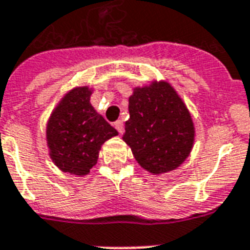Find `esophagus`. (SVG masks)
<instances>
[{
	"instance_id": "obj_1",
	"label": "esophagus",
	"mask_w": 250,
	"mask_h": 250,
	"mask_svg": "<svg viewBox=\"0 0 250 250\" xmlns=\"http://www.w3.org/2000/svg\"><path fill=\"white\" fill-rule=\"evenodd\" d=\"M114 127L117 128V131L119 132V133H123V131H125V125H123V121H117L114 123Z\"/></svg>"
}]
</instances>
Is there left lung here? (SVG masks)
<instances>
[{"instance_id": "1", "label": "left lung", "mask_w": 250, "mask_h": 250, "mask_svg": "<svg viewBox=\"0 0 250 250\" xmlns=\"http://www.w3.org/2000/svg\"><path fill=\"white\" fill-rule=\"evenodd\" d=\"M128 110L123 140L144 169L159 174L184 163L195 129L188 107L169 83L136 87Z\"/></svg>"}]
</instances>
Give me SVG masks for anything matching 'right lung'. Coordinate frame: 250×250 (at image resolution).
<instances>
[{
    "instance_id": "1",
    "label": "right lung",
    "mask_w": 250,
    "mask_h": 250,
    "mask_svg": "<svg viewBox=\"0 0 250 250\" xmlns=\"http://www.w3.org/2000/svg\"><path fill=\"white\" fill-rule=\"evenodd\" d=\"M92 91L77 87L62 97L48 119L46 137L52 162L62 172L83 176L97 163L101 145L118 135L90 103Z\"/></svg>"
}]
</instances>
